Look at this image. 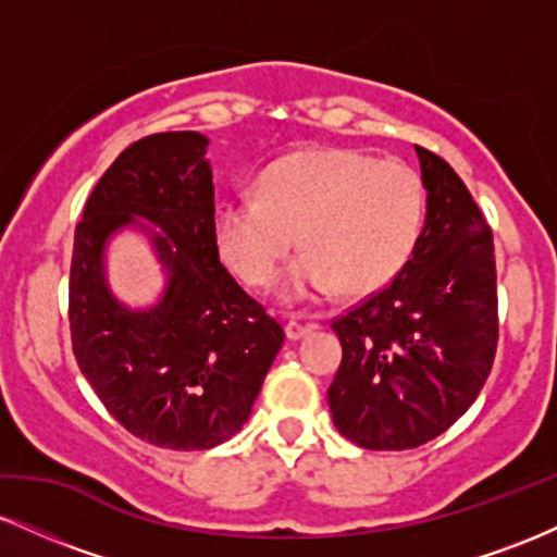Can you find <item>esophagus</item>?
Wrapping results in <instances>:
<instances>
[{"instance_id":"esophagus-1","label":"esophagus","mask_w":557,"mask_h":557,"mask_svg":"<svg viewBox=\"0 0 557 557\" xmlns=\"http://www.w3.org/2000/svg\"><path fill=\"white\" fill-rule=\"evenodd\" d=\"M317 324L314 322H298V319H290V322L285 324V332L290 341H300L304 335H309V332H314Z\"/></svg>"}]
</instances>
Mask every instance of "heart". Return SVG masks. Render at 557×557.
Masks as SVG:
<instances>
[{"label": "heart", "mask_w": 557, "mask_h": 557, "mask_svg": "<svg viewBox=\"0 0 557 557\" xmlns=\"http://www.w3.org/2000/svg\"><path fill=\"white\" fill-rule=\"evenodd\" d=\"M424 185L398 159L359 149L287 154L259 175L257 198L214 203L209 230L216 257L243 285L277 283L290 233L304 251L285 274V298L372 293L417 251L424 227Z\"/></svg>", "instance_id": "1"}]
</instances>
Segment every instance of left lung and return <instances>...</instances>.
<instances>
[{
  "mask_svg": "<svg viewBox=\"0 0 557 557\" xmlns=\"http://www.w3.org/2000/svg\"><path fill=\"white\" fill-rule=\"evenodd\" d=\"M426 222L408 264L332 319L343 361L327 389L337 432L367 450H413L463 417L497 350L492 227L458 172L417 146Z\"/></svg>",
  "mask_w": 557,
  "mask_h": 557,
  "instance_id": "left-lung-1",
  "label": "left lung"
}]
</instances>
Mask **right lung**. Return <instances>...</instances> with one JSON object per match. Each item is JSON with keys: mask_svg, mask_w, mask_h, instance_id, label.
I'll return each mask as SVG.
<instances>
[{"mask_svg": "<svg viewBox=\"0 0 557 557\" xmlns=\"http://www.w3.org/2000/svg\"><path fill=\"white\" fill-rule=\"evenodd\" d=\"M194 131L131 144L99 177L75 225L70 337L83 376L133 437L170 450H207L248 421L285 332L220 264L214 183ZM144 215L171 283L154 310L127 312L106 290L103 243Z\"/></svg>", "mask_w": 557, "mask_h": 557, "instance_id": "right-lung-1", "label": "right lung"}]
</instances>
